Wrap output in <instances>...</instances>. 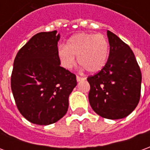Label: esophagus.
<instances>
[{
  "label": "esophagus",
  "instance_id": "obj_1",
  "mask_svg": "<svg viewBox=\"0 0 150 150\" xmlns=\"http://www.w3.org/2000/svg\"><path fill=\"white\" fill-rule=\"evenodd\" d=\"M76 79H77V81L79 82V81H82V80H84L85 78H83V77H81V76H79V75H77V76H76Z\"/></svg>",
  "mask_w": 150,
  "mask_h": 150
}]
</instances>
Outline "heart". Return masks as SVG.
Returning a JSON list of instances; mask_svg holds the SVG:
<instances>
[{
  "mask_svg": "<svg viewBox=\"0 0 150 150\" xmlns=\"http://www.w3.org/2000/svg\"><path fill=\"white\" fill-rule=\"evenodd\" d=\"M109 43L102 34L80 33L70 38L66 46L59 48V56L66 69H71L78 62L88 71L97 72L107 62Z\"/></svg>",
  "mask_w": 150,
  "mask_h": 150,
  "instance_id": "1",
  "label": "heart"
}]
</instances>
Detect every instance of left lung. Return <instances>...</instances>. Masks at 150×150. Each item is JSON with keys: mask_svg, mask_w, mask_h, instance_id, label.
Segmentation results:
<instances>
[{"mask_svg": "<svg viewBox=\"0 0 150 150\" xmlns=\"http://www.w3.org/2000/svg\"><path fill=\"white\" fill-rule=\"evenodd\" d=\"M110 51L103 68L88 77L89 103L104 118L121 119L134 110L140 100L142 72L128 44L107 31Z\"/></svg>", "mask_w": 150, "mask_h": 150, "instance_id": "obj_1", "label": "left lung"}]
</instances>
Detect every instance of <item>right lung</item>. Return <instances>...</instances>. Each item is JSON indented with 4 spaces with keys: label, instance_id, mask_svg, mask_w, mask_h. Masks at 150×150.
<instances>
[{
    "label": "right lung",
    "instance_id": "obj_1",
    "mask_svg": "<svg viewBox=\"0 0 150 150\" xmlns=\"http://www.w3.org/2000/svg\"><path fill=\"white\" fill-rule=\"evenodd\" d=\"M57 31L35 34L18 50L11 75V89L18 111L30 122L55 123L68 109L76 75L60 67Z\"/></svg>",
    "mask_w": 150,
    "mask_h": 150
}]
</instances>
